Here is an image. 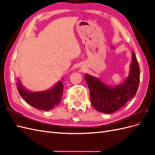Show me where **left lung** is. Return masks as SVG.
I'll return each instance as SVG.
<instances>
[{"label":"left lung","instance_id":"left-lung-1","mask_svg":"<svg viewBox=\"0 0 155 155\" xmlns=\"http://www.w3.org/2000/svg\"><path fill=\"white\" fill-rule=\"evenodd\" d=\"M85 79L90 91L92 105L97 111L110 114L118 110L134 97L138 91L140 67L134 51L129 76L122 83L118 85H108L99 78L87 74Z\"/></svg>","mask_w":155,"mask_h":155}]
</instances>
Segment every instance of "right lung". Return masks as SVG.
<instances>
[{
    "mask_svg": "<svg viewBox=\"0 0 155 155\" xmlns=\"http://www.w3.org/2000/svg\"><path fill=\"white\" fill-rule=\"evenodd\" d=\"M17 88L21 96L32 107L43 110H49L61 103L63 92V85L59 81L48 90L41 92H32L22 85L17 79Z\"/></svg>",
    "mask_w": 155,
    "mask_h": 155,
    "instance_id": "obj_1",
    "label": "right lung"
}]
</instances>
